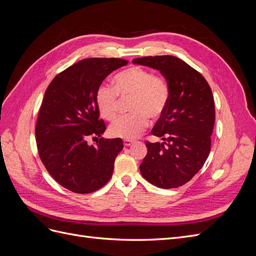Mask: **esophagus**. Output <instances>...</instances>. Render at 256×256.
<instances>
[{
    "label": "esophagus",
    "mask_w": 256,
    "mask_h": 256,
    "mask_svg": "<svg viewBox=\"0 0 256 256\" xmlns=\"http://www.w3.org/2000/svg\"><path fill=\"white\" fill-rule=\"evenodd\" d=\"M122 143H124V146L127 147V146L132 145V144H134V141H132V140H124Z\"/></svg>",
    "instance_id": "1"
}]
</instances>
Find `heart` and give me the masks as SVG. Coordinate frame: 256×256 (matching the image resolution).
Here are the masks:
<instances>
[{
	"label": "heart",
	"instance_id": "1",
	"mask_svg": "<svg viewBox=\"0 0 256 256\" xmlns=\"http://www.w3.org/2000/svg\"><path fill=\"white\" fill-rule=\"evenodd\" d=\"M114 88L100 84L96 92V102L100 114L108 120H114L120 113V98H132L129 115L115 120L109 128L113 136L131 140L140 136L148 126L150 118H159L170 99L166 81L138 66H131L116 74Z\"/></svg>",
	"mask_w": 256,
	"mask_h": 256
}]
</instances>
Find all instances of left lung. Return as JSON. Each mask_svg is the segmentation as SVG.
<instances>
[{"mask_svg":"<svg viewBox=\"0 0 256 256\" xmlns=\"http://www.w3.org/2000/svg\"><path fill=\"white\" fill-rule=\"evenodd\" d=\"M132 63L157 69L170 88L168 106L152 130L164 142H145L141 174L159 188H178L200 171L210 152L214 125L212 88L202 74L176 56H144Z\"/></svg>","mask_w":256,"mask_h":256,"instance_id":"obj_1","label":"left lung"}]
</instances>
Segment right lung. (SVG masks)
<instances>
[{
    "label": "right lung",
    "mask_w": 256,
    "mask_h": 256,
    "mask_svg": "<svg viewBox=\"0 0 256 256\" xmlns=\"http://www.w3.org/2000/svg\"><path fill=\"white\" fill-rule=\"evenodd\" d=\"M122 58L82 60L60 72L46 90L35 134L40 160L50 175L74 193L94 192L110 180L120 138H100L106 124L99 118L96 92ZM99 137L96 145L86 138Z\"/></svg>",
    "instance_id": "right-lung-1"
}]
</instances>
